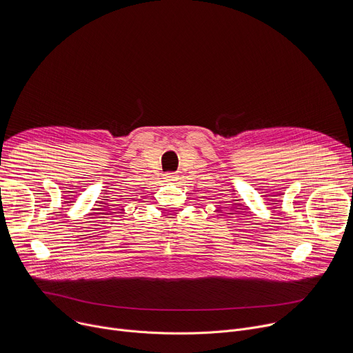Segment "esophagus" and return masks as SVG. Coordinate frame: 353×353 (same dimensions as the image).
<instances>
[{"label":"esophagus","mask_w":353,"mask_h":353,"mask_svg":"<svg viewBox=\"0 0 353 353\" xmlns=\"http://www.w3.org/2000/svg\"><path fill=\"white\" fill-rule=\"evenodd\" d=\"M176 179H177V176L174 173H166L165 174V180H168V181H174Z\"/></svg>","instance_id":"esophagus-1"}]
</instances>
